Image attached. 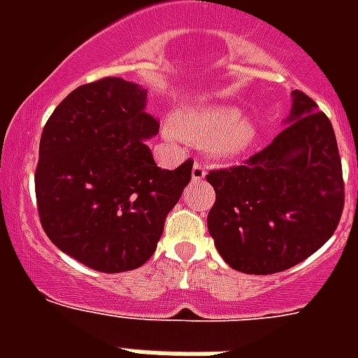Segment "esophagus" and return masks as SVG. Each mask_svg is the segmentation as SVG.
<instances>
[{
  "mask_svg": "<svg viewBox=\"0 0 358 358\" xmlns=\"http://www.w3.org/2000/svg\"><path fill=\"white\" fill-rule=\"evenodd\" d=\"M191 176H193L195 182H201V180L206 178V167H204L202 163L196 162L195 165H193V169H191Z\"/></svg>",
  "mask_w": 358,
  "mask_h": 358,
  "instance_id": "1",
  "label": "esophagus"
}]
</instances>
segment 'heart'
<instances>
[{
	"label": "heart",
	"mask_w": 358,
	"mask_h": 358,
	"mask_svg": "<svg viewBox=\"0 0 358 358\" xmlns=\"http://www.w3.org/2000/svg\"><path fill=\"white\" fill-rule=\"evenodd\" d=\"M171 137H182L201 145L206 138L208 152L221 159L238 157L249 150L255 141V126L241 119L239 109L229 103H195L180 109L176 129L169 128Z\"/></svg>",
	"instance_id": "1"
}]
</instances>
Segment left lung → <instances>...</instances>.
<instances>
[{"instance_id": "8db88e82", "label": "left lung", "mask_w": 358, "mask_h": 358, "mask_svg": "<svg viewBox=\"0 0 358 358\" xmlns=\"http://www.w3.org/2000/svg\"><path fill=\"white\" fill-rule=\"evenodd\" d=\"M286 128L243 165L210 171L208 230L232 269L271 275L314 255L338 227L344 180L331 120L292 91Z\"/></svg>"}]
</instances>
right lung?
Masks as SVG:
<instances>
[{"instance_id":"right-lung-1","label":"right lung","mask_w":358,"mask_h":358,"mask_svg":"<svg viewBox=\"0 0 358 358\" xmlns=\"http://www.w3.org/2000/svg\"><path fill=\"white\" fill-rule=\"evenodd\" d=\"M159 131L146 89L122 78L78 87L42 129L35 173L41 223L53 245L102 273L145 264L193 162L157 167L145 141Z\"/></svg>"}]
</instances>
